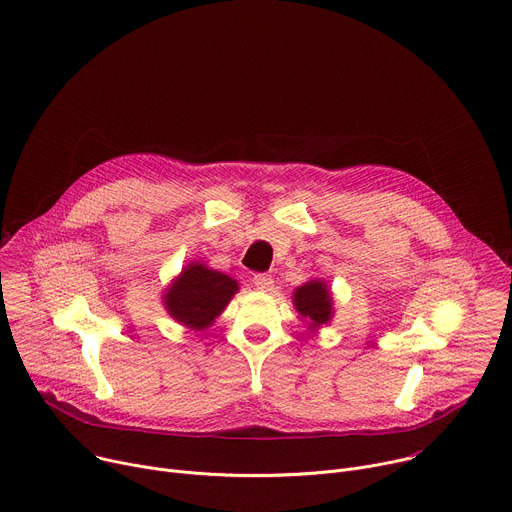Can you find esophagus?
<instances>
[{"label": "esophagus", "instance_id": "34e87169", "mask_svg": "<svg viewBox=\"0 0 512 512\" xmlns=\"http://www.w3.org/2000/svg\"><path fill=\"white\" fill-rule=\"evenodd\" d=\"M253 283L257 285V289H263V291H269L273 287V277L271 275H265V273H259L253 277Z\"/></svg>", "mask_w": 512, "mask_h": 512}]
</instances>
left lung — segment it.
<instances>
[{"instance_id": "8db88e82", "label": "left lung", "mask_w": 512, "mask_h": 512, "mask_svg": "<svg viewBox=\"0 0 512 512\" xmlns=\"http://www.w3.org/2000/svg\"><path fill=\"white\" fill-rule=\"evenodd\" d=\"M294 302L298 312L304 318H310L312 326H322L332 316V298L330 291L322 281H310L294 294Z\"/></svg>"}]
</instances>
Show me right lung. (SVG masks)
Wrapping results in <instances>:
<instances>
[{"mask_svg":"<svg viewBox=\"0 0 512 512\" xmlns=\"http://www.w3.org/2000/svg\"><path fill=\"white\" fill-rule=\"evenodd\" d=\"M237 289V281L229 275L192 263L166 291V306L172 318L202 330L225 310Z\"/></svg>","mask_w":512,"mask_h":512,"instance_id":"1","label":"right lung"}]
</instances>
